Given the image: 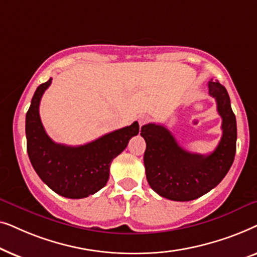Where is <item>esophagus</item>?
<instances>
[{
    "mask_svg": "<svg viewBox=\"0 0 257 257\" xmlns=\"http://www.w3.org/2000/svg\"><path fill=\"white\" fill-rule=\"evenodd\" d=\"M150 121V117L149 115H142V117H139L138 119V122H139V126L142 127V126H144L145 124H147V122Z\"/></svg>",
    "mask_w": 257,
    "mask_h": 257,
    "instance_id": "34e87169",
    "label": "esophagus"
}]
</instances>
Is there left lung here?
Returning a JSON list of instances; mask_svg holds the SVG:
<instances>
[{"label": "left lung", "mask_w": 257, "mask_h": 257, "mask_svg": "<svg viewBox=\"0 0 257 257\" xmlns=\"http://www.w3.org/2000/svg\"><path fill=\"white\" fill-rule=\"evenodd\" d=\"M222 118V137L210 154L191 153L177 143L170 130L160 124L144 125L140 136L146 142L144 154L146 178L154 192L173 201H191L213 189L226 177L236 152V118L226 87L208 82Z\"/></svg>", "instance_id": "obj_1"}]
</instances>
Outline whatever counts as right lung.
I'll list each match as a JSON object with an SVG mask.
<instances>
[{
	"label": "right lung",
	"instance_id": "obj_1",
	"mask_svg": "<svg viewBox=\"0 0 257 257\" xmlns=\"http://www.w3.org/2000/svg\"><path fill=\"white\" fill-rule=\"evenodd\" d=\"M52 78L35 91L26 117L27 151L38 177L57 194L69 199L92 195L106 185L112 160L139 133V124L115 130L80 146L52 142L42 125L40 103Z\"/></svg>",
	"mask_w": 257,
	"mask_h": 257
}]
</instances>
